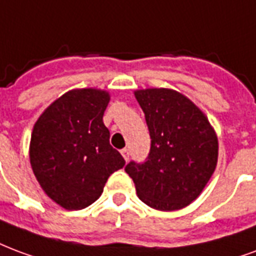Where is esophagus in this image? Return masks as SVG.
Listing matches in <instances>:
<instances>
[{
  "mask_svg": "<svg viewBox=\"0 0 256 256\" xmlns=\"http://www.w3.org/2000/svg\"><path fill=\"white\" fill-rule=\"evenodd\" d=\"M120 153H122L123 158H124V160L128 162V156H130V150H128V148H124V149H122V150H120Z\"/></svg>",
  "mask_w": 256,
  "mask_h": 256,
  "instance_id": "obj_1",
  "label": "esophagus"
}]
</instances>
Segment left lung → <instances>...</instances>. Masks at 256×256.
<instances>
[{
  "mask_svg": "<svg viewBox=\"0 0 256 256\" xmlns=\"http://www.w3.org/2000/svg\"><path fill=\"white\" fill-rule=\"evenodd\" d=\"M150 136L144 162L124 168L138 198L156 210L171 212L196 200L217 166L218 141L209 120L179 92L152 88L136 92Z\"/></svg>",
  "mask_w": 256,
  "mask_h": 256,
  "instance_id": "left-lung-1",
  "label": "left lung"
}]
</instances>
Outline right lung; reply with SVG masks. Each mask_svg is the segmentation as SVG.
<instances>
[{
	"label": "right lung",
	"mask_w": 256,
	"mask_h": 256,
	"mask_svg": "<svg viewBox=\"0 0 256 256\" xmlns=\"http://www.w3.org/2000/svg\"><path fill=\"white\" fill-rule=\"evenodd\" d=\"M106 90H74L56 99L38 119L31 136L30 160L40 187L66 210L94 204L108 176L124 166L110 145L103 115Z\"/></svg>",
	"instance_id": "obj_1"
}]
</instances>
